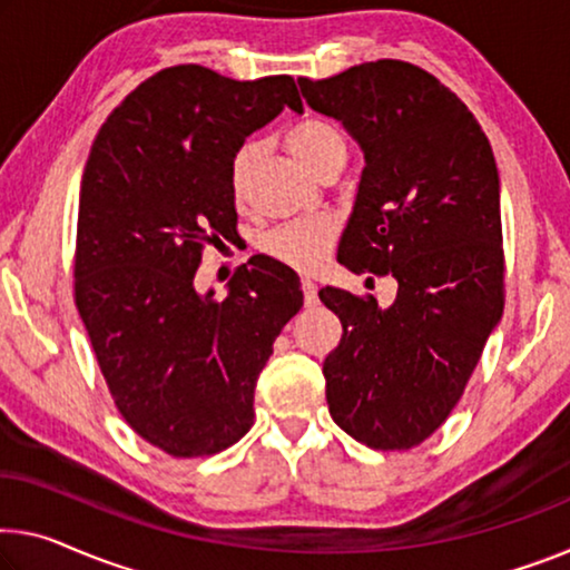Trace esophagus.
Segmentation results:
<instances>
[{
  "instance_id": "esophagus-1",
  "label": "esophagus",
  "mask_w": 570,
  "mask_h": 570,
  "mask_svg": "<svg viewBox=\"0 0 570 570\" xmlns=\"http://www.w3.org/2000/svg\"><path fill=\"white\" fill-rule=\"evenodd\" d=\"M303 295H305V305L308 308H313V305H318V287H315V283L311 277H303Z\"/></svg>"
}]
</instances>
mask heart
Wrapping results in <instances>:
<instances>
[{"mask_svg":"<svg viewBox=\"0 0 570 570\" xmlns=\"http://www.w3.org/2000/svg\"><path fill=\"white\" fill-rule=\"evenodd\" d=\"M285 147L303 168H308L313 175L321 170V165L331 155L346 153V142L338 129L326 119L305 117L285 132ZM255 145H242L234 153L229 165V190L236 206L247 204L249 194V173L255 163ZM338 224L336 218L326 214L295 218V222L279 224L267 234H262L259 249L267 257H273L279 265H287L301 273H313L328 257L331 244L336 239Z\"/></svg>","mask_w":570,"mask_h":570,"instance_id":"obj_1","label":"heart"}]
</instances>
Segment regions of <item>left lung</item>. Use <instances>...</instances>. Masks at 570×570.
<instances>
[{"mask_svg":"<svg viewBox=\"0 0 570 570\" xmlns=\"http://www.w3.org/2000/svg\"><path fill=\"white\" fill-rule=\"evenodd\" d=\"M308 107L364 153L338 262L392 275L397 297L323 287L344 336L323 362L328 413L376 451L423 443L456 407L504 308L502 212L492 145L449 86L405 60L311 81Z\"/></svg>","mask_w":570,"mask_h":570,"instance_id":"obj_1","label":"left lung"}]
</instances>
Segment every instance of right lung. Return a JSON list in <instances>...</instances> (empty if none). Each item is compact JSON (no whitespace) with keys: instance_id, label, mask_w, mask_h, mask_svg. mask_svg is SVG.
<instances>
[{"instance_id":"1","label":"right lung","mask_w":570,"mask_h":570,"mask_svg":"<svg viewBox=\"0 0 570 570\" xmlns=\"http://www.w3.org/2000/svg\"><path fill=\"white\" fill-rule=\"evenodd\" d=\"M285 107L303 111L291 76L163 68L109 114L86 160L76 308L121 417L175 459L249 431L257 376L303 305L273 257L236 269L224 297L196 291L206 244L236 234L232 157Z\"/></svg>"}]
</instances>
